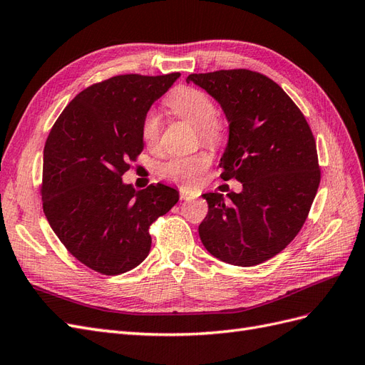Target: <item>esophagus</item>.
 I'll list each match as a JSON object with an SVG mask.
<instances>
[{
    "mask_svg": "<svg viewBox=\"0 0 365 365\" xmlns=\"http://www.w3.org/2000/svg\"><path fill=\"white\" fill-rule=\"evenodd\" d=\"M200 196V193L195 190H187V189H180V200L181 201H189V200H195V197Z\"/></svg>",
    "mask_w": 365,
    "mask_h": 365,
    "instance_id": "obj_1",
    "label": "esophagus"
}]
</instances>
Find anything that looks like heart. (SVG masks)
Segmentation results:
<instances>
[{"label": "heart", "mask_w": 365, "mask_h": 365, "mask_svg": "<svg viewBox=\"0 0 365 365\" xmlns=\"http://www.w3.org/2000/svg\"><path fill=\"white\" fill-rule=\"evenodd\" d=\"M169 111L181 120L189 121L196 128V140L204 145L219 148L227 140V126L217 114L216 103L205 91L200 88L180 85L173 88L164 101ZM141 140L149 149H157L161 138V118L155 111H148L141 120ZM210 164L212 155L207 150H200L192 155L173 157L161 165V176L165 180L182 185H193L200 175L204 173Z\"/></svg>", "instance_id": "heart-1"}]
</instances>
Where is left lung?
Segmentation results:
<instances>
[{
    "instance_id": "8db88e82",
    "label": "left lung",
    "mask_w": 365,
    "mask_h": 365,
    "mask_svg": "<svg viewBox=\"0 0 365 365\" xmlns=\"http://www.w3.org/2000/svg\"><path fill=\"white\" fill-rule=\"evenodd\" d=\"M187 82L222 106L230 138L220 178L244 185L228 200L217 192L202 195L208 213L201 240L219 260L254 267L283 251L306 222L322 180L314 134L292 98L262 73H193Z\"/></svg>"
}]
</instances>
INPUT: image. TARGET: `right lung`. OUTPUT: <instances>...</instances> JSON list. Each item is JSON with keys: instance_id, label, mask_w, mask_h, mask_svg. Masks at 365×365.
I'll use <instances>...</instances> for the list:
<instances>
[{"instance_id": "1", "label": "right lung", "mask_w": 365, "mask_h": 365, "mask_svg": "<svg viewBox=\"0 0 365 365\" xmlns=\"http://www.w3.org/2000/svg\"><path fill=\"white\" fill-rule=\"evenodd\" d=\"M180 73L120 74L93 83L65 106L43 148L41 196L50 227L90 269L123 274L146 259L150 225L178 202L164 184L121 182L145 148L141 120Z\"/></svg>"}]
</instances>
